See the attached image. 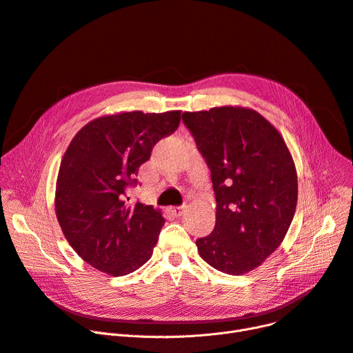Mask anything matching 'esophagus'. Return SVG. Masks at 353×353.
<instances>
[{"label": "esophagus", "mask_w": 353, "mask_h": 353, "mask_svg": "<svg viewBox=\"0 0 353 353\" xmlns=\"http://www.w3.org/2000/svg\"><path fill=\"white\" fill-rule=\"evenodd\" d=\"M186 210V206H171L170 208V212L174 215V216H181Z\"/></svg>", "instance_id": "34e87169"}]
</instances>
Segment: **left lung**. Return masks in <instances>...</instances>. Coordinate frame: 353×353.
I'll return each mask as SVG.
<instances>
[{
    "instance_id": "left-lung-1",
    "label": "left lung",
    "mask_w": 353,
    "mask_h": 353,
    "mask_svg": "<svg viewBox=\"0 0 353 353\" xmlns=\"http://www.w3.org/2000/svg\"><path fill=\"white\" fill-rule=\"evenodd\" d=\"M211 170L214 231L196 241L201 258L230 275L254 271L282 243L295 215L298 174L279 131L252 108L183 112Z\"/></svg>"
}]
</instances>
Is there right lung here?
Returning <instances> with one entry per match:
<instances>
[{"mask_svg": "<svg viewBox=\"0 0 353 353\" xmlns=\"http://www.w3.org/2000/svg\"><path fill=\"white\" fill-rule=\"evenodd\" d=\"M179 121L181 111L103 115L70 142L57 176L55 214L72 250L98 271L123 276L151 259L165 219L152 205L130 203L127 188Z\"/></svg>", "mask_w": 353, "mask_h": 353, "instance_id": "right-lung-1", "label": "right lung"}]
</instances>
